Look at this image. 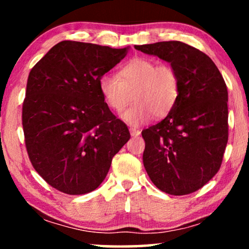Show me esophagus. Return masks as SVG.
<instances>
[{"label": "esophagus", "instance_id": "34e87169", "mask_svg": "<svg viewBox=\"0 0 249 249\" xmlns=\"http://www.w3.org/2000/svg\"><path fill=\"white\" fill-rule=\"evenodd\" d=\"M130 135L132 136V137H137V136L141 135V131L136 128H130Z\"/></svg>", "mask_w": 249, "mask_h": 249}]
</instances>
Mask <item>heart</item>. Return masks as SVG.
<instances>
[{"instance_id":"1","label":"heart","mask_w":249,"mask_h":249,"mask_svg":"<svg viewBox=\"0 0 249 249\" xmlns=\"http://www.w3.org/2000/svg\"><path fill=\"white\" fill-rule=\"evenodd\" d=\"M100 90L108 107L117 112L124 110L134 97L135 102L121 118L130 125H141L153 114L164 117L172 110L179 97L180 80L177 71L169 64L136 57L121 68L120 77L103 74Z\"/></svg>"}]
</instances>
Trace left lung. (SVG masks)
I'll return each instance as SVG.
<instances>
[{
	"instance_id": "left-lung-1",
	"label": "left lung",
	"mask_w": 249,
	"mask_h": 249,
	"mask_svg": "<svg viewBox=\"0 0 249 249\" xmlns=\"http://www.w3.org/2000/svg\"><path fill=\"white\" fill-rule=\"evenodd\" d=\"M170 63L180 93L169 114L142 131V162L152 182L170 195H187L219 171L228 142V90L211 57L178 40L135 45Z\"/></svg>"
}]
</instances>
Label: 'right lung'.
<instances>
[{"label": "right lung", "instance_id": "obj_1", "mask_svg": "<svg viewBox=\"0 0 249 249\" xmlns=\"http://www.w3.org/2000/svg\"><path fill=\"white\" fill-rule=\"evenodd\" d=\"M128 50L63 40L30 71L22 107L27 152L38 175L60 192L96 189L130 138L100 90L101 77Z\"/></svg>", "mask_w": 249, "mask_h": 249}]
</instances>
